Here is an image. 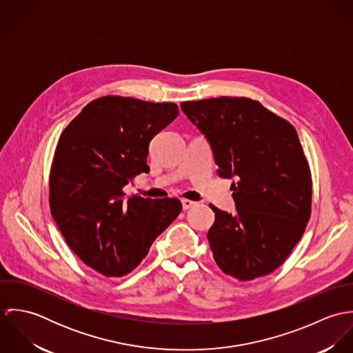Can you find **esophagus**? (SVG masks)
Returning a JSON list of instances; mask_svg holds the SVG:
<instances>
[{
	"instance_id": "obj_1",
	"label": "esophagus",
	"mask_w": 353,
	"mask_h": 353,
	"mask_svg": "<svg viewBox=\"0 0 353 353\" xmlns=\"http://www.w3.org/2000/svg\"><path fill=\"white\" fill-rule=\"evenodd\" d=\"M196 202L192 201V200H182V208L186 210V209H190L192 206H194Z\"/></svg>"
}]
</instances>
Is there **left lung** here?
Wrapping results in <instances>:
<instances>
[{"label":"left lung","instance_id":"obj_1","mask_svg":"<svg viewBox=\"0 0 353 353\" xmlns=\"http://www.w3.org/2000/svg\"><path fill=\"white\" fill-rule=\"evenodd\" d=\"M206 137L236 213L216 214L208 241L219 268L241 281L266 276L288 258L311 214L312 182L295 128L249 98L181 103Z\"/></svg>","mask_w":353,"mask_h":353}]
</instances>
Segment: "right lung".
I'll list each match as a JSON object with an SVG mask.
<instances>
[{
    "label": "right lung",
    "instance_id": "right-lung-1",
    "mask_svg": "<svg viewBox=\"0 0 353 353\" xmlns=\"http://www.w3.org/2000/svg\"><path fill=\"white\" fill-rule=\"evenodd\" d=\"M179 114L175 103L103 97L62 132L51 164L50 209L69 248L107 277L132 272L178 217V199L126 197L152 139Z\"/></svg>",
    "mask_w": 353,
    "mask_h": 353
}]
</instances>
